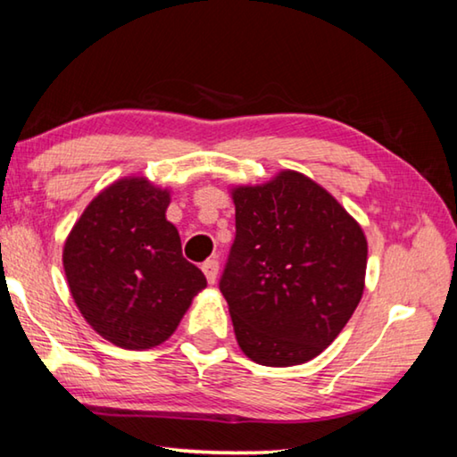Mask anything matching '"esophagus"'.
<instances>
[{"label":"esophagus","mask_w":457,"mask_h":457,"mask_svg":"<svg viewBox=\"0 0 457 457\" xmlns=\"http://www.w3.org/2000/svg\"><path fill=\"white\" fill-rule=\"evenodd\" d=\"M201 270H203V274H205L209 285H213V282L217 280V274H220V262H217L215 258L205 260V262H203V266H201Z\"/></svg>","instance_id":"34e87169"}]
</instances>
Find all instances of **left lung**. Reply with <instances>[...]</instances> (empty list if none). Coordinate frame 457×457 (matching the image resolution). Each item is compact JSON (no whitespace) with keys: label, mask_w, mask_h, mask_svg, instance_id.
<instances>
[{"label":"left lung","mask_w":457,"mask_h":457,"mask_svg":"<svg viewBox=\"0 0 457 457\" xmlns=\"http://www.w3.org/2000/svg\"><path fill=\"white\" fill-rule=\"evenodd\" d=\"M236 240L220 280L237 345L262 366L305 364L364 293L368 242L331 193L296 170L231 189Z\"/></svg>","instance_id":"8db88e82"}]
</instances>
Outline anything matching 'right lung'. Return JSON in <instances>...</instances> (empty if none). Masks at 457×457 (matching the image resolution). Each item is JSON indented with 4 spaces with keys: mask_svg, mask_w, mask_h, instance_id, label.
I'll return each instance as SVG.
<instances>
[{
    "mask_svg": "<svg viewBox=\"0 0 457 457\" xmlns=\"http://www.w3.org/2000/svg\"><path fill=\"white\" fill-rule=\"evenodd\" d=\"M170 191L144 177L105 187L79 217L62 248L72 299L85 321L124 350L166 342L207 287L183 258L166 220Z\"/></svg>",
    "mask_w": 457,
    "mask_h": 457,
    "instance_id": "add662e5",
    "label": "right lung"
}]
</instances>
